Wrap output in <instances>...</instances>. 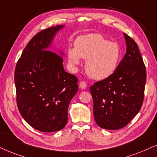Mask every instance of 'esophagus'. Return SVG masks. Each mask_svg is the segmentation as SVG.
I'll return each instance as SVG.
<instances>
[{
	"instance_id": "obj_1",
	"label": "esophagus",
	"mask_w": 157,
	"mask_h": 157,
	"mask_svg": "<svg viewBox=\"0 0 157 157\" xmlns=\"http://www.w3.org/2000/svg\"><path fill=\"white\" fill-rule=\"evenodd\" d=\"M79 87H80L81 89H85L87 87V83L85 82V81H81L80 82V85H79Z\"/></svg>"
}]
</instances>
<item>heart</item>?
I'll return each mask as SVG.
<instances>
[{"label":"heart","mask_w":157,"mask_h":157,"mask_svg":"<svg viewBox=\"0 0 157 157\" xmlns=\"http://www.w3.org/2000/svg\"><path fill=\"white\" fill-rule=\"evenodd\" d=\"M68 60L72 65L80 64V57L86 59L85 69L95 80H103L111 75L118 66L121 49L116 42L109 41L99 33H90L78 37L75 48L67 52Z\"/></svg>","instance_id":"1"}]
</instances>
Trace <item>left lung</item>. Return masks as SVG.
Listing matches in <instances>:
<instances>
[{"mask_svg":"<svg viewBox=\"0 0 157 157\" xmlns=\"http://www.w3.org/2000/svg\"><path fill=\"white\" fill-rule=\"evenodd\" d=\"M124 34L127 49L123 59L111 75L90 87L96 124L109 130L127 126L139 112L144 98L145 64L137 44Z\"/></svg>","mask_w":157,"mask_h":157,"instance_id":"left-lung-1","label":"left lung"}]
</instances>
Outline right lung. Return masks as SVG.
I'll list each match as a JSON object with an SVG mask.
<instances>
[{
    "label": "right lung",
    "instance_id": "right-lung-1",
    "mask_svg": "<svg viewBox=\"0 0 157 157\" xmlns=\"http://www.w3.org/2000/svg\"><path fill=\"white\" fill-rule=\"evenodd\" d=\"M62 25L37 33L25 47L16 65L14 82L21 115L41 132L62 130L67 110L78 90V79L64 71L59 54L49 46Z\"/></svg>",
    "mask_w": 157,
    "mask_h": 157
}]
</instances>
